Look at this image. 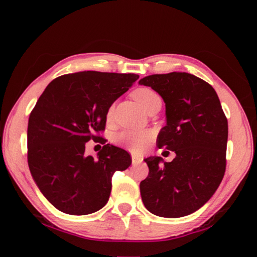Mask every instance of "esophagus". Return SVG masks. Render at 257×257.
Here are the masks:
<instances>
[{"mask_svg":"<svg viewBox=\"0 0 257 257\" xmlns=\"http://www.w3.org/2000/svg\"><path fill=\"white\" fill-rule=\"evenodd\" d=\"M132 161H133V164H138L143 162V158L142 156H138V155H132Z\"/></svg>","mask_w":257,"mask_h":257,"instance_id":"34e87169","label":"esophagus"}]
</instances>
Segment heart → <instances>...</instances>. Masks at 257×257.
Instances as JSON below:
<instances>
[{"label": "heart", "mask_w": 257, "mask_h": 257, "mask_svg": "<svg viewBox=\"0 0 257 257\" xmlns=\"http://www.w3.org/2000/svg\"><path fill=\"white\" fill-rule=\"evenodd\" d=\"M134 98L136 102L146 111L152 104L154 102L159 101L160 97L153 90L146 87H142L138 88L133 93ZM113 110L114 107L111 105L106 111V119L110 121L113 116ZM152 133L149 130H124L120 134L116 135L115 141L120 146L124 147L129 151L134 152V153H139V152L144 151L147 145L150 144L152 141Z\"/></svg>", "instance_id": "b5f03b06"}]
</instances>
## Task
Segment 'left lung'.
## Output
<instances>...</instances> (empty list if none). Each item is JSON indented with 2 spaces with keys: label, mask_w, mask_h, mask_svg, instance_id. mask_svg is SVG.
<instances>
[{
  "label": "left lung",
  "mask_w": 257,
  "mask_h": 257,
  "mask_svg": "<svg viewBox=\"0 0 257 257\" xmlns=\"http://www.w3.org/2000/svg\"><path fill=\"white\" fill-rule=\"evenodd\" d=\"M139 84L162 96L167 124L156 145L176 153L171 162L145 159L150 171L141 182L142 201L159 216L191 214L212 197L225 172L228 120L220 99L210 84L187 72L147 76Z\"/></svg>",
  "instance_id": "left-lung-1"
}]
</instances>
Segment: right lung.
I'll return each instance as SVG.
<instances>
[{"label": "right lung", "mask_w": 257, "mask_h": 257, "mask_svg": "<svg viewBox=\"0 0 257 257\" xmlns=\"http://www.w3.org/2000/svg\"><path fill=\"white\" fill-rule=\"evenodd\" d=\"M139 78L135 73L82 71L52 80L28 120V165L42 194L59 211L86 215L105 205L112 176L132 164L127 151L106 144L85 156L90 139L104 141L106 111Z\"/></svg>", "instance_id": "add662e5"}]
</instances>
